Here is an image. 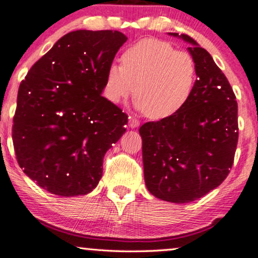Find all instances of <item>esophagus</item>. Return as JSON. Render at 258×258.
Instances as JSON below:
<instances>
[{"instance_id":"1","label":"esophagus","mask_w":258,"mask_h":258,"mask_svg":"<svg viewBox=\"0 0 258 258\" xmlns=\"http://www.w3.org/2000/svg\"><path fill=\"white\" fill-rule=\"evenodd\" d=\"M128 126L131 127V128H136V127L139 126V120H137L136 117H133V116H130L128 117Z\"/></svg>"}]
</instances>
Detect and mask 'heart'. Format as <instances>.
Segmentation results:
<instances>
[{
  "instance_id": "1",
  "label": "heart",
  "mask_w": 258,
  "mask_h": 258,
  "mask_svg": "<svg viewBox=\"0 0 258 258\" xmlns=\"http://www.w3.org/2000/svg\"><path fill=\"white\" fill-rule=\"evenodd\" d=\"M121 61L111 64L106 74V97L112 103L123 102L135 92L138 110L152 120H162L178 112L193 93L194 59L171 43L144 38L128 47Z\"/></svg>"
}]
</instances>
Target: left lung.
I'll return each instance as SVG.
<instances>
[{
	"label": "left lung",
	"mask_w": 258,
	"mask_h": 258,
	"mask_svg": "<svg viewBox=\"0 0 258 258\" xmlns=\"http://www.w3.org/2000/svg\"><path fill=\"white\" fill-rule=\"evenodd\" d=\"M191 44L197 65L190 98L178 112L142 125L148 190L170 203H190L227 178L238 144V103L211 54L188 35L170 32Z\"/></svg>",
	"instance_id": "obj_1"
}]
</instances>
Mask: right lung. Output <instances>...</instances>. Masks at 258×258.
Segmentation results:
<instances>
[{"instance_id":"add662e5","label":"right lung","mask_w":258,"mask_h":258,"mask_svg":"<svg viewBox=\"0 0 258 258\" xmlns=\"http://www.w3.org/2000/svg\"><path fill=\"white\" fill-rule=\"evenodd\" d=\"M122 32L76 30L31 67L13 117L17 161L49 193L85 195L102 178L105 153L126 131L127 114L102 96Z\"/></svg>"}]
</instances>
